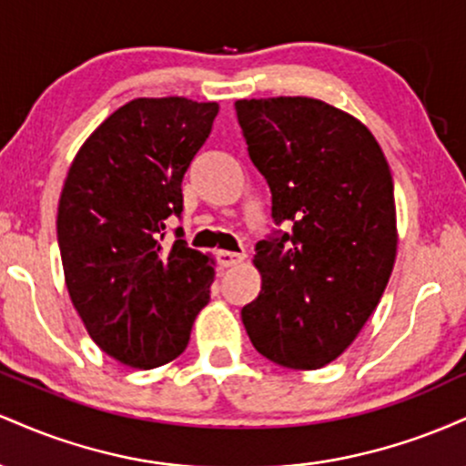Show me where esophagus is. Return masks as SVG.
<instances>
[{
    "label": "esophagus",
    "mask_w": 466,
    "mask_h": 466,
    "mask_svg": "<svg viewBox=\"0 0 466 466\" xmlns=\"http://www.w3.org/2000/svg\"><path fill=\"white\" fill-rule=\"evenodd\" d=\"M245 258H248V256L238 254V251H228V249H218L217 251V260H218V265H221V267L240 265Z\"/></svg>",
    "instance_id": "obj_1"
}]
</instances>
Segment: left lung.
Segmentation results:
<instances>
[{
	"mask_svg": "<svg viewBox=\"0 0 466 466\" xmlns=\"http://www.w3.org/2000/svg\"><path fill=\"white\" fill-rule=\"evenodd\" d=\"M238 125L271 188L276 223L256 243L258 298L243 307L260 355L318 370L368 322L397 260V206L386 155L355 116L307 96L237 100Z\"/></svg>",
	"mask_w": 466,
	"mask_h": 466,
	"instance_id": "8db88e82",
	"label": "left lung"
}]
</instances>
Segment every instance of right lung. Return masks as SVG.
<instances>
[{
    "instance_id": "obj_1",
    "label": "right lung",
    "mask_w": 466,
    "mask_h": 466,
    "mask_svg": "<svg viewBox=\"0 0 466 466\" xmlns=\"http://www.w3.org/2000/svg\"><path fill=\"white\" fill-rule=\"evenodd\" d=\"M217 103L136 98L96 129L67 170L56 234L74 309L100 350L125 366H164L186 350L210 300L215 258L166 218L184 208L181 179L210 136Z\"/></svg>"
}]
</instances>
